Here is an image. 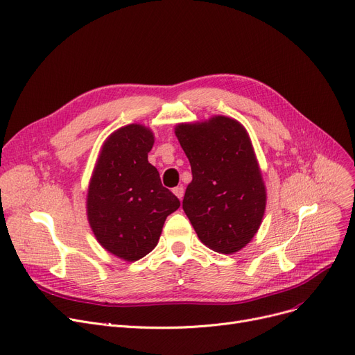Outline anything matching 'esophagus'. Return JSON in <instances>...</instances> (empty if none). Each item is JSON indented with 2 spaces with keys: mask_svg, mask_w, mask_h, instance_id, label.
<instances>
[{
  "mask_svg": "<svg viewBox=\"0 0 355 355\" xmlns=\"http://www.w3.org/2000/svg\"><path fill=\"white\" fill-rule=\"evenodd\" d=\"M173 193H174V194H175V196H177L180 200H181V198L184 197V187H182V186L174 187V189H173Z\"/></svg>",
  "mask_w": 355,
  "mask_h": 355,
  "instance_id": "34e87169",
  "label": "esophagus"
}]
</instances>
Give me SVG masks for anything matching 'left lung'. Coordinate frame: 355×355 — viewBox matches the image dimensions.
<instances>
[{
  "label": "left lung",
  "instance_id": "1",
  "mask_svg": "<svg viewBox=\"0 0 355 355\" xmlns=\"http://www.w3.org/2000/svg\"><path fill=\"white\" fill-rule=\"evenodd\" d=\"M175 136L191 165L182 209L198 239L216 252H238L258 232L267 203L248 133L235 119L214 116L177 125Z\"/></svg>",
  "mask_w": 355,
  "mask_h": 355
}]
</instances>
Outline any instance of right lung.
Returning <instances> with one entry per match:
<instances>
[{"mask_svg":"<svg viewBox=\"0 0 355 355\" xmlns=\"http://www.w3.org/2000/svg\"><path fill=\"white\" fill-rule=\"evenodd\" d=\"M153 133L128 125L103 144L87 194L89 226L104 250L137 261L155 248L168 214L180 200L161 184L148 161Z\"/></svg>","mask_w":355,"mask_h":355,"instance_id":"obj_1","label":"right lung"}]
</instances>
